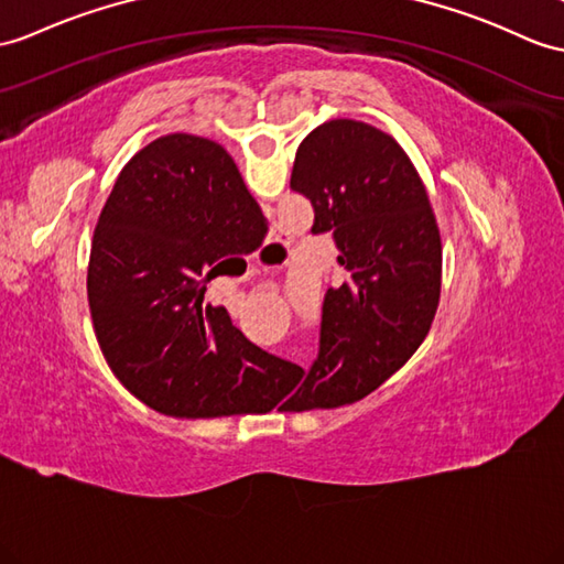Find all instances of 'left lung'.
Wrapping results in <instances>:
<instances>
[{
    "label": "left lung",
    "instance_id": "1",
    "mask_svg": "<svg viewBox=\"0 0 564 564\" xmlns=\"http://www.w3.org/2000/svg\"><path fill=\"white\" fill-rule=\"evenodd\" d=\"M292 188L333 231L347 280L323 301L321 349L274 394L280 411L364 400L425 339L441 301L443 241L414 164L390 133L356 119L313 129L296 150Z\"/></svg>",
    "mask_w": 564,
    "mask_h": 564
}]
</instances>
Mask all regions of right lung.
Here are the masks:
<instances>
[{
    "label": "right lung",
    "instance_id": "add662e5",
    "mask_svg": "<svg viewBox=\"0 0 564 564\" xmlns=\"http://www.w3.org/2000/svg\"><path fill=\"white\" fill-rule=\"evenodd\" d=\"M268 223L227 150L170 133L139 150L95 225L88 260L93 327L112 373L160 414H265L286 361L203 306L227 256L251 253Z\"/></svg>",
    "mask_w": 564,
    "mask_h": 564
}]
</instances>
